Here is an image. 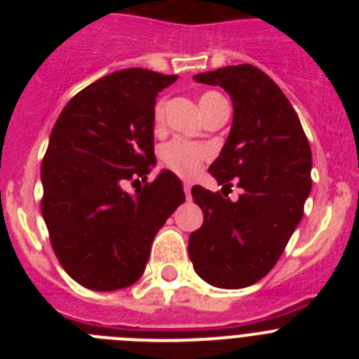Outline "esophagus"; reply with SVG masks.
<instances>
[{"mask_svg": "<svg viewBox=\"0 0 359 359\" xmlns=\"http://www.w3.org/2000/svg\"><path fill=\"white\" fill-rule=\"evenodd\" d=\"M190 189H192V187H190L189 183H183V190H185V196H187V199H190Z\"/></svg>", "mask_w": 359, "mask_h": 359, "instance_id": "esophagus-1", "label": "esophagus"}]
</instances>
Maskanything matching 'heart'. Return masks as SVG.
Masks as SVG:
<instances>
[{
	"label": "heart",
	"mask_w": 359,
	"mask_h": 359,
	"mask_svg": "<svg viewBox=\"0 0 359 359\" xmlns=\"http://www.w3.org/2000/svg\"><path fill=\"white\" fill-rule=\"evenodd\" d=\"M224 100L217 91H205L199 97V106L201 111L207 115L208 111L215 106L217 102ZM165 118V100H156L154 104V109H152V122L154 126H161ZM210 156V151L203 145L192 144V142L182 140V138H176V140H170L169 144H165L161 147L160 158L161 163H163L165 169L172 170L174 174L182 177H194L199 172V169L203 167V163L207 161V158Z\"/></svg>",
	"instance_id": "heart-1"
}]
</instances>
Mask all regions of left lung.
<instances>
[{
	"mask_svg": "<svg viewBox=\"0 0 359 359\" xmlns=\"http://www.w3.org/2000/svg\"><path fill=\"white\" fill-rule=\"evenodd\" d=\"M221 86L233 102V123L208 172L219 185L243 189L236 203L192 187L203 224L189 237V257L205 282L239 290L261 280L277 264L304 215L311 192V147L286 95L252 65L196 75Z\"/></svg>",
	"mask_w": 359,
	"mask_h": 359,
	"instance_id": "obj_1",
	"label": "left lung"
}]
</instances>
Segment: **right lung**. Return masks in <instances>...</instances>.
Here are the masks:
<instances>
[{"instance_id": "1", "label": "right lung", "mask_w": 359, "mask_h": 359, "mask_svg": "<svg viewBox=\"0 0 359 359\" xmlns=\"http://www.w3.org/2000/svg\"><path fill=\"white\" fill-rule=\"evenodd\" d=\"M176 75L131 68L79 91L61 111L41 165V212L66 273L95 291L122 290L144 273L154 236L183 201L182 182L154 156L152 109Z\"/></svg>"}]
</instances>
